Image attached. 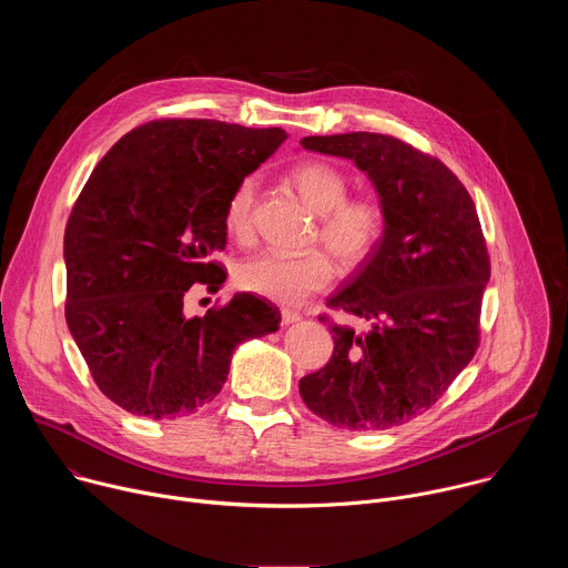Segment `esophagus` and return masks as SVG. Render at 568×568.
Listing matches in <instances>:
<instances>
[{"instance_id": "1", "label": "esophagus", "mask_w": 568, "mask_h": 568, "mask_svg": "<svg viewBox=\"0 0 568 568\" xmlns=\"http://www.w3.org/2000/svg\"><path fill=\"white\" fill-rule=\"evenodd\" d=\"M298 318H301V314H298V312L287 310V307H283V310H281V323H283V326H290V323H294V321H298Z\"/></svg>"}]
</instances>
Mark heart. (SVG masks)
Instances as JSON below:
<instances>
[{"instance_id": "b5f03b06", "label": "heart", "mask_w": 568, "mask_h": 568, "mask_svg": "<svg viewBox=\"0 0 568 568\" xmlns=\"http://www.w3.org/2000/svg\"><path fill=\"white\" fill-rule=\"evenodd\" d=\"M292 184L298 195L321 215L316 240L346 267L357 270L382 245L386 231L384 206L375 197H348L351 184L344 171L326 161H307L292 171ZM258 182L242 180L226 200L224 226L237 237L247 240L254 231V204ZM235 285L281 305H298L307 296L328 290L335 270L326 254L283 256L261 252L240 261L235 267Z\"/></svg>"}]
</instances>
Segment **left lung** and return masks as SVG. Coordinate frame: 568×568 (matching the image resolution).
Returning <instances> with one entry per match:
<instances>
[{
    "mask_svg": "<svg viewBox=\"0 0 568 568\" xmlns=\"http://www.w3.org/2000/svg\"><path fill=\"white\" fill-rule=\"evenodd\" d=\"M305 150L353 159L377 189L386 231L351 285L328 298L368 331L328 321L331 362L301 377L307 409L339 429L409 423L443 397L480 342L490 254L476 206L440 159L377 132L305 136Z\"/></svg>",
    "mask_w": 568,
    "mask_h": 568,
    "instance_id": "obj_1",
    "label": "left lung"
}]
</instances>
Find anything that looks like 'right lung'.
<instances>
[{
	"label": "right lung",
	"mask_w": 568,
	"mask_h": 568,
	"mask_svg": "<svg viewBox=\"0 0 568 568\" xmlns=\"http://www.w3.org/2000/svg\"><path fill=\"white\" fill-rule=\"evenodd\" d=\"M281 128L159 119L121 136L80 191L64 229L69 333L121 409L182 418L224 386L231 353L276 333L281 314L235 294L184 316L191 285L217 292L233 189L285 141Z\"/></svg>",
	"instance_id": "1"
}]
</instances>
